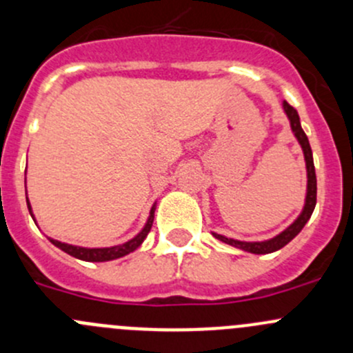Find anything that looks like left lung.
<instances>
[{"label":"left lung","instance_id":"8db88e82","mask_svg":"<svg viewBox=\"0 0 353 353\" xmlns=\"http://www.w3.org/2000/svg\"><path fill=\"white\" fill-rule=\"evenodd\" d=\"M282 108L283 112L287 114L288 121H290V130L294 133V137L297 138L299 145L302 148V154H304V160H305V170H307V190H305V201H304V208L302 212L299 213L297 219L287 227L285 230L279 234V236L272 237V239H266V241H237V239H230V237L225 236H220V234L212 232L213 237L222 243L234 245L237 249H243V251L252 252V254H270V252H275L279 249H282L283 245H287L304 229V225L307 223V220L311 219L312 212H314V206H316V172H314V160H312V150H311V145H309L307 137H305L304 130L301 126V119H299V114L297 110L292 108L288 102L283 101L282 102Z\"/></svg>","mask_w":353,"mask_h":353}]
</instances>
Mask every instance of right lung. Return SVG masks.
Returning <instances> with one entry per match:
<instances>
[{
  "mask_svg": "<svg viewBox=\"0 0 353 353\" xmlns=\"http://www.w3.org/2000/svg\"><path fill=\"white\" fill-rule=\"evenodd\" d=\"M27 206H28V212H30L32 219H34V222H35V216H34V213H32V206H30V201H28V198H27ZM155 208H157V203H154V206H152L150 215H148L147 223H145L143 229H141L140 232L133 237V239L126 241V243H123V244L110 245V248H81V245L66 244V243H61V241L51 239V237H48V239L51 241L56 248H59L61 251H65L66 254L73 256V258H77V259H81V261H90V263L112 261V259L123 258V256L130 254V252H133L134 249L140 248L141 243L145 241V237L148 236V232H150V229H152V223H154V216H155Z\"/></svg>",
  "mask_w": 353,
  "mask_h": 353,
  "instance_id": "right-lung-1",
  "label": "right lung"
}]
</instances>
